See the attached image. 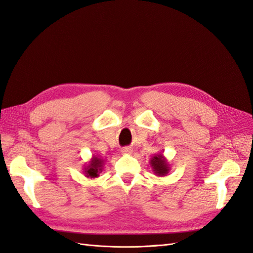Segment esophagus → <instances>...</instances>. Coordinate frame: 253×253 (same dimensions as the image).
<instances>
[{"mask_svg": "<svg viewBox=\"0 0 253 253\" xmlns=\"http://www.w3.org/2000/svg\"><path fill=\"white\" fill-rule=\"evenodd\" d=\"M121 153H122V154H131V153H132V148H129V147L122 148L121 149Z\"/></svg>", "mask_w": 253, "mask_h": 253, "instance_id": "obj_1", "label": "esophagus"}]
</instances>
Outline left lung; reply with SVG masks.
<instances>
[{
    "label": "left lung",
    "mask_w": 253,
    "mask_h": 253,
    "mask_svg": "<svg viewBox=\"0 0 253 253\" xmlns=\"http://www.w3.org/2000/svg\"><path fill=\"white\" fill-rule=\"evenodd\" d=\"M153 171L157 176H166L170 171V166L163 154H156L150 160Z\"/></svg>",
    "instance_id": "1"
}]
</instances>
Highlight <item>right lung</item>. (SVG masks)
<instances>
[{"mask_svg":"<svg viewBox=\"0 0 253 253\" xmlns=\"http://www.w3.org/2000/svg\"><path fill=\"white\" fill-rule=\"evenodd\" d=\"M102 166H103V159L99 158V156H93L88 165L84 168V174H85L86 177H90V178L98 177L99 173L101 172Z\"/></svg>","mask_w":253,"mask_h":253,"instance_id":"obj_1","label":"right lung"}]
</instances>
